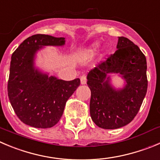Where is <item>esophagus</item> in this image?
Masks as SVG:
<instances>
[{"mask_svg": "<svg viewBox=\"0 0 160 160\" xmlns=\"http://www.w3.org/2000/svg\"><path fill=\"white\" fill-rule=\"evenodd\" d=\"M86 83H87V78H86L85 76H82V77H80V83H81L82 85H83Z\"/></svg>", "mask_w": 160, "mask_h": 160, "instance_id": "34e87169", "label": "esophagus"}]
</instances>
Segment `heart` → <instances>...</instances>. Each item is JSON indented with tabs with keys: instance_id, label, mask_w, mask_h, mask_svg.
Wrapping results in <instances>:
<instances>
[{
	"instance_id": "heart-1",
	"label": "heart",
	"mask_w": 160,
	"mask_h": 160,
	"mask_svg": "<svg viewBox=\"0 0 160 160\" xmlns=\"http://www.w3.org/2000/svg\"><path fill=\"white\" fill-rule=\"evenodd\" d=\"M97 46H98V43H93V44L91 45V46H89V47H88V48L78 50V51L76 53V56L79 58H83V57L90 56V55H92V53H94V51L95 50Z\"/></svg>"
}]
</instances>
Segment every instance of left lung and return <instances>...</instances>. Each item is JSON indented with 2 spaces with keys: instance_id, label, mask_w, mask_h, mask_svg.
I'll list each match as a JSON object with an SVG mask.
<instances>
[{
  "instance_id": "8db88e82",
  "label": "left lung",
  "mask_w": 160,
  "mask_h": 160,
  "mask_svg": "<svg viewBox=\"0 0 160 160\" xmlns=\"http://www.w3.org/2000/svg\"><path fill=\"white\" fill-rule=\"evenodd\" d=\"M147 61L138 46L125 37H118L117 50L88 74L91 90L90 114L99 128L114 129L132 121L141 108L148 88ZM123 80L116 87L112 77Z\"/></svg>"
}]
</instances>
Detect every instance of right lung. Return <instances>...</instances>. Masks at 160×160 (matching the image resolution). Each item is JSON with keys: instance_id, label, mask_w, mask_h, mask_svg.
Listing matches in <instances>:
<instances>
[{"instance_id": "1", "label": "right lung", "mask_w": 160, "mask_h": 160, "mask_svg": "<svg viewBox=\"0 0 160 160\" xmlns=\"http://www.w3.org/2000/svg\"><path fill=\"white\" fill-rule=\"evenodd\" d=\"M64 37L35 35L25 39L11 58L8 95L17 117L38 129L51 128L59 122L65 103L80 86L79 78L70 81L50 76L36 65L37 53L45 46L63 47Z\"/></svg>"}]
</instances>
